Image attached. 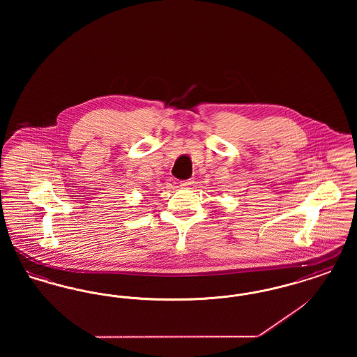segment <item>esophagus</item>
<instances>
[{
  "label": "esophagus",
  "instance_id": "esophagus-1",
  "mask_svg": "<svg viewBox=\"0 0 357 357\" xmlns=\"http://www.w3.org/2000/svg\"><path fill=\"white\" fill-rule=\"evenodd\" d=\"M194 185V181L192 179H186V181H182L181 182V186L182 187H190Z\"/></svg>",
  "mask_w": 357,
  "mask_h": 357
}]
</instances>
